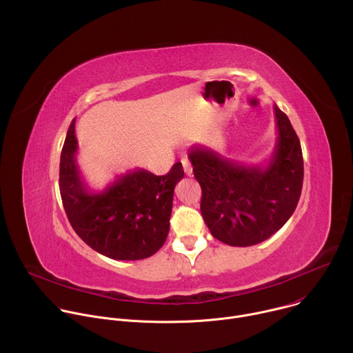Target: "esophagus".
I'll return each mask as SVG.
<instances>
[{
	"label": "esophagus",
	"instance_id": "34e87169",
	"mask_svg": "<svg viewBox=\"0 0 353 353\" xmlns=\"http://www.w3.org/2000/svg\"><path fill=\"white\" fill-rule=\"evenodd\" d=\"M181 163H183V169H184V173L187 174V176H192V166H191V163H190V161H188V158H183L181 159Z\"/></svg>",
	"mask_w": 353,
	"mask_h": 353
}]
</instances>
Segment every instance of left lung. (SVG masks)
<instances>
[{"label": "left lung", "mask_w": 353, "mask_h": 353, "mask_svg": "<svg viewBox=\"0 0 353 353\" xmlns=\"http://www.w3.org/2000/svg\"><path fill=\"white\" fill-rule=\"evenodd\" d=\"M278 138L265 166L232 162L195 145L188 158L203 190L201 214L212 236L233 247L259 244L292 216L303 185V155L288 116L274 105Z\"/></svg>", "instance_id": "left-lung-1"}]
</instances>
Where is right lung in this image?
<instances>
[{
  "label": "right lung",
  "instance_id": "1",
  "mask_svg": "<svg viewBox=\"0 0 353 353\" xmlns=\"http://www.w3.org/2000/svg\"><path fill=\"white\" fill-rule=\"evenodd\" d=\"M78 141L72 120L60 159V192L75 233L97 253L134 261L154 256L169 234L173 191L184 177L181 163L165 176L137 169L119 176L106 190L90 192L77 165Z\"/></svg>",
  "mask_w": 353,
  "mask_h": 353
}]
</instances>
